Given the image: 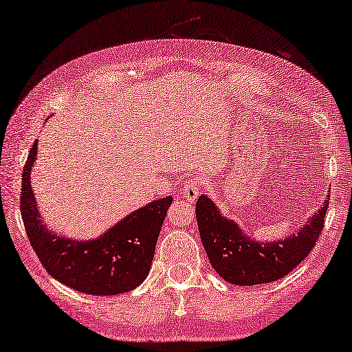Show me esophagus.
<instances>
[{"label": "esophagus", "mask_w": 352, "mask_h": 352, "mask_svg": "<svg viewBox=\"0 0 352 352\" xmlns=\"http://www.w3.org/2000/svg\"><path fill=\"white\" fill-rule=\"evenodd\" d=\"M200 181L197 179V177H189L184 182V192H182V197L189 201V204H194V201L199 199V194H200Z\"/></svg>", "instance_id": "34e87169"}]
</instances>
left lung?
<instances>
[{"label": "left lung", "instance_id": "8db88e82", "mask_svg": "<svg viewBox=\"0 0 352 352\" xmlns=\"http://www.w3.org/2000/svg\"><path fill=\"white\" fill-rule=\"evenodd\" d=\"M329 201L295 234L264 242L250 237L237 221L226 218L208 195H200L195 204L197 224L211 266L234 285H259L285 277L314 248L324 229Z\"/></svg>", "mask_w": 352, "mask_h": 352}]
</instances>
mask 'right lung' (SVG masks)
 <instances>
[{"instance_id": "add662e5", "label": "right lung", "mask_w": 352, "mask_h": 352, "mask_svg": "<svg viewBox=\"0 0 352 352\" xmlns=\"http://www.w3.org/2000/svg\"><path fill=\"white\" fill-rule=\"evenodd\" d=\"M36 152L38 141L22 173L21 213L32 248L47 274L76 292L96 296L120 295L141 285L151 272L173 197L148 201L96 239L65 237L47 228L38 210L30 181Z\"/></svg>"}]
</instances>
